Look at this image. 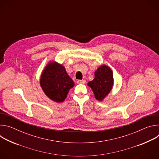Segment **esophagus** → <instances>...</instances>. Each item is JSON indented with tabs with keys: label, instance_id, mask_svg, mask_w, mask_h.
I'll return each instance as SVG.
<instances>
[{
	"label": "esophagus",
	"instance_id": "obj_1",
	"mask_svg": "<svg viewBox=\"0 0 159 159\" xmlns=\"http://www.w3.org/2000/svg\"><path fill=\"white\" fill-rule=\"evenodd\" d=\"M77 84H84L85 83V80H78L77 81Z\"/></svg>",
	"mask_w": 159,
	"mask_h": 159
}]
</instances>
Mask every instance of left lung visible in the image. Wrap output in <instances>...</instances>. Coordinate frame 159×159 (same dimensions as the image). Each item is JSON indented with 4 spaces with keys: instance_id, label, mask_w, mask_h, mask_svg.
I'll use <instances>...</instances> for the list:
<instances>
[{
    "instance_id": "1",
    "label": "left lung",
    "mask_w": 159,
    "mask_h": 159,
    "mask_svg": "<svg viewBox=\"0 0 159 159\" xmlns=\"http://www.w3.org/2000/svg\"><path fill=\"white\" fill-rule=\"evenodd\" d=\"M94 75V80L89 82L87 84L93 89L96 99L98 101H102L112 89V72L109 66L102 65L98 68Z\"/></svg>"
}]
</instances>
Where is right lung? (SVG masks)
Here are the masks:
<instances>
[{"label":"right lung","instance_id":"obj_1","mask_svg":"<svg viewBox=\"0 0 159 159\" xmlns=\"http://www.w3.org/2000/svg\"><path fill=\"white\" fill-rule=\"evenodd\" d=\"M40 85L50 99L60 102L65 99L74 82L68 75L63 66L51 62L45 67L41 74Z\"/></svg>","mask_w":159,"mask_h":159}]
</instances>
